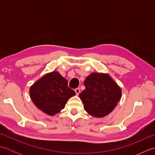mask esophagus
Returning a JSON list of instances; mask_svg holds the SVG:
<instances>
[{
  "mask_svg": "<svg viewBox=\"0 0 155 155\" xmlns=\"http://www.w3.org/2000/svg\"><path fill=\"white\" fill-rule=\"evenodd\" d=\"M74 92L76 93V94H77V95H78V94H79V93H81V90H80V88H75V89H74Z\"/></svg>",
  "mask_w": 155,
  "mask_h": 155,
  "instance_id": "1",
  "label": "esophagus"
}]
</instances>
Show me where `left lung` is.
I'll use <instances>...</instances> for the list:
<instances>
[{"label":"left lung","instance_id":"obj_1","mask_svg":"<svg viewBox=\"0 0 155 155\" xmlns=\"http://www.w3.org/2000/svg\"><path fill=\"white\" fill-rule=\"evenodd\" d=\"M79 94L84 108L91 116L103 117L111 113L121 97V89L107 74L93 73L86 78Z\"/></svg>","mask_w":155,"mask_h":155}]
</instances>
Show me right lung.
Instances as JSON below:
<instances>
[{
  "label": "right lung",
  "mask_w": 155,
  "mask_h": 155,
  "mask_svg": "<svg viewBox=\"0 0 155 155\" xmlns=\"http://www.w3.org/2000/svg\"><path fill=\"white\" fill-rule=\"evenodd\" d=\"M30 95L36 107L52 116L64 108L67 101L75 95V92L68 87L66 78L54 71L32 84Z\"/></svg>",
  "instance_id": "obj_1"
}]
</instances>
